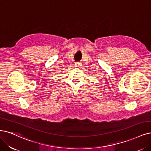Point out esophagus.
<instances>
[{
	"label": "esophagus",
	"instance_id": "34e87169",
	"mask_svg": "<svg viewBox=\"0 0 151 151\" xmlns=\"http://www.w3.org/2000/svg\"><path fill=\"white\" fill-rule=\"evenodd\" d=\"M75 65H76V67H80L81 66V64L80 63V62H76Z\"/></svg>",
	"mask_w": 151,
	"mask_h": 151
}]
</instances>
